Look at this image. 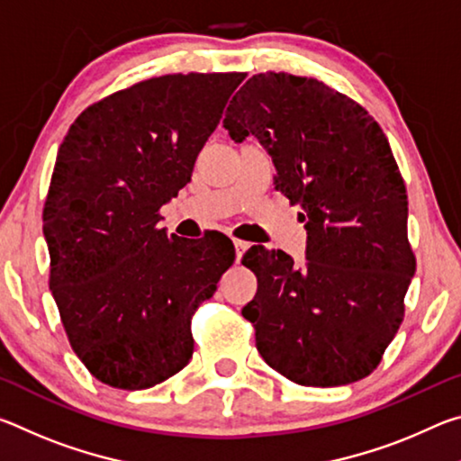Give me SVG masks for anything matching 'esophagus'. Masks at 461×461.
Returning <instances> with one entry per match:
<instances>
[{
  "label": "esophagus",
  "instance_id": "esophagus-1",
  "mask_svg": "<svg viewBox=\"0 0 461 461\" xmlns=\"http://www.w3.org/2000/svg\"><path fill=\"white\" fill-rule=\"evenodd\" d=\"M233 246H236V256H238V260L241 258V256H244V252H246V249L249 248V244H248V241H244V240H233Z\"/></svg>",
  "mask_w": 461,
  "mask_h": 461
}]
</instances>
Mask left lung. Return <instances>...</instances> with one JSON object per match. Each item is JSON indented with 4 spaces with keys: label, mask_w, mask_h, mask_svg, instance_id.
<instances>
[{
    "label": "left lung",
    "mask_w": 461,
    "mask_h": 461,
    "mask_svg": "<svg viewBox=\"0 0 461 461\" xmlns=\"http://www.w3.org/2000/svg\"><path fill=\"white\" fill-rule=\"evenodd\" d=\"M231 140L256 136L275 185L309 233L307 264L252 248L258 278L241 309L270 368L301 386L352 384L376 370L404 317L417 262L407 236V189L384 131L323 81L260 73L230 101Z\"/></svg>",
    "instance_id": "1"
}]
</instances>
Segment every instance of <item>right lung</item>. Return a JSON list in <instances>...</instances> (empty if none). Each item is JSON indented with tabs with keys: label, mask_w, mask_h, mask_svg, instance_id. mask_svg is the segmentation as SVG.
I'll use <instances>...</instances> for the list:
<instances>
[{
	"label": "right lung",
	"mask_w": 461,
	"mask_h": 461,
	"mask_svg": "<svg viewBox=\"0 0 461 461\" xmlns=\"http://www.w3.org/2000/svg\"><path fill=\"white\" fill-rule=\"evenodd\" d=\"M244 79L152 77L91 104L62 140L42 212L49 285L73 352L107 386L181 372L194 311L236 260L225 236L189 244L156 225Z\"/></svg>",
	"instance_id": "obj_1"
}]
</instances>
